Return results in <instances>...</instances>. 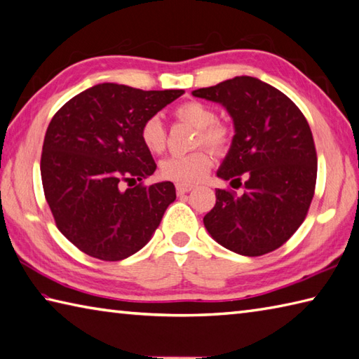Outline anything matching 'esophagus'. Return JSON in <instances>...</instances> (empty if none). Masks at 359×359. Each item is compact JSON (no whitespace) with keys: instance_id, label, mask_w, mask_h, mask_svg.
<instances>
[{"instance_id":"1","label":"esophagus","mask_w":359,"mask_h":359,"mask_svg":"<svg viewBox=\"0 0 359 359\" xmlns=\"http://www.w3.org/2000/svg\"><path fill=\"white\" fill-rule=\"evenodd\" d=\"M193 188H194V185H189V184H177V185H175V189H177L179 194H185L188 191H191Z\"/></svg>"}]
</instances>
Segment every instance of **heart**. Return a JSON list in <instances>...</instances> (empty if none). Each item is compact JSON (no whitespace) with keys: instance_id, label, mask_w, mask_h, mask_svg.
Masks as SVG:
<instances>
[{"instance_id":"heart-1","label":"heart","mask_w":359,"mask_h":359,"mask_svg":"<svg viewBox=\"0 0 359 359\" xmlns=\"http://www.w3.org/2000/svg\"><path fill=\"white\" fill-rule=\"evenodd\" d=\"M175 116L198 129L196 146L205 144L221 152L230 144L231 130L227 124L217 121L216 111L201 101H188L175 109ZM140 138L151 154H161L166 147V130L160 116H149L140 129ZM213 157L205 149L194 151L187 156H171L160 163V174L165 179L179 184H196L208 174Z\"/></svg>"}]
</instances>
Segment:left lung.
<instances>
[{
	"instance_id": "8db88e82",
	"label": "left lung",
	"mask_w": 359,
	"mask_h": 359,
	"mask_svg": "<svg viewBox=\"0 0 359 359\" xmlns=\"http://www.w3.org/2000/svg\"><path fill=\"white\" fill-rule=\"evenodd\" d=\"M193 96L229 111L235 135L216 175L233 188L244 179L241 196L216 189L203 226L235 254L259 257L278 249L304 222L314 196L318 157L304 114L282 91L250 76Z\"/></svg>"
}]
</instances>
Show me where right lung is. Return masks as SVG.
Wrapping results in <instances>:
<instances>
[{"instance_id": "right-lung-1", "label": "right lung", "mask_w": 359, "mask_h": 359, "mask_svg": "<svg viewBox=\"0 0 359 359\" xmlns=\"http://www.w3.org/2000/svg\"><path fill=\"white\" fill-rule=\"evenodd\" d=\"M184 90L97 83L72 97L49 123L40 172L57 229L90 257L119 262L149 243L175 201L172 182L123 189L156 171L140 129Z\"/></svg>"}]
</instances>
